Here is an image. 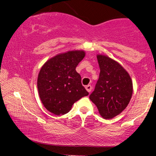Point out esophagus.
I'll return each instance as SVG.
<instances>
[{
    "instance_id": "esophagus-1",
    "label": "esophagus",
    "mask_w": 156,
    "mask_h": 156,
    "mask_svg": "<svg viewBox=\"0 0 156 156\" xmlns=\"http://www.w3.org/2000/svg\"><path fill=\"white\" fill-rule=\"evenodd\" d=\"M85 88H86V90H87L88 93H90L91 92V90H92V86H91L90 84H88V85L86 86Z\"/></svg>"
}]
</instances>
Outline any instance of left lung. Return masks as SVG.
I'll list each match as a JSON object with an SVG mask.
<instances>
[{
  "instance_id": "1",
  "label": "left lung",
  "mask_w": 156,
  "mask_h": 156,
  "mask_svg": "<svg viewBox=\"0 0 156 156\" xmlns=\"http://www.w3.org/2000/svg\"><path fill=\"white\" fill-rule=\"evenodd\" d=\"M100 72L90 100L103 119L120 114L130 102L133 93L131 78L125 69L109 57L97 55Z\"/></svg>"
}]
</instances>
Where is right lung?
<instances>
[{"instance_id":"1","label":"right lung","mask_w":156,"mask_h":156,"mask_svg":"<svg viewBox=\"0 0 156 156\" xmlns=\"http://www.w3.org/2000/svg\"><path fill=\"white\" fill-rule=\"evenodd\" d=\"M84 56L82 50L61 53L47 61L41 69L37 89L49 112L57 115L66 114L75 102L89 94L75 70Z\"/></svg>"}]
</instances>
